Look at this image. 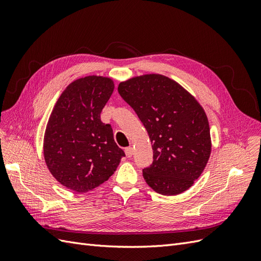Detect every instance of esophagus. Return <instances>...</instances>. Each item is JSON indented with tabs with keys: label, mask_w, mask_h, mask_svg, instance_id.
Returning <instances> with one entry per match:
<instances>
[{
	"label": "esophagus",
	"mask_w": 261,
	"mask_h": 261,
	"mask_svg": "<svg viewBox=\"0 0 261 261\" xmlns=\"http://www.w3.org/2000/svg\"><path fill=\"white\" fill-rule=\"evenodd\" d=\"M125 154L127 158H130L133 155V148L132 147H127L125 148Z\"/></svg>",
	"instance_id": "esophagus-1"
}]
</instances>
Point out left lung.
<instances>
[{"label":"left lung","mask_w":261,"mask_h":261,"mask_svg":"<svg viewBox=\"0 0 261 261\" xmlns=\"http://www.w3.org/2000/svg\"><path fill=\"white\" fill-rule=\"evenodd\" d=\"M118 93L148 132L153 161L143 170L146 183L165 196L193 186L211 153L208 117L198 101L171 78L146 74L120 83Z\"/></svg>","instance_id":"1"}]
</instances>
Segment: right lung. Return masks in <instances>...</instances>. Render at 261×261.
Wrapping results in <instances>:
<instances>
[{
    "instance_id": "add662e5",
    "label": "right lung",
    "mask_w": 261,
    "mask_h": 261,
    "mask_svg": "<svg viewBox=\"0 0 261 261\" xmlns=\"http://www.w3.org/2000/svg\"><path fill=\"white\" fill-rule=\"evenodd\" d=\"M114 90L109 77L86 76L62 92L49 117L43 155L51 174L76 193H87L109 179L122 156L110 124L100 114Z\"/></svg>"
}]
</instances>
